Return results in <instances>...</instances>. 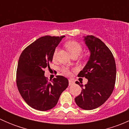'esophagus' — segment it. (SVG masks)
Masks as SVG:
<instances>
[{"label": "esophagus", "mask_w": 129, "mask_h": 129, "mask_svg": "<svg viewBox=\"0 0 129 129\" xmlns=\"http://www.w3.org/2000/svg\"><path fill=\"white\" fill-rule=\"evenodd\" d=\"M74 84V81L72 79H69V86H71V85H72L73 84Z\"/></svg>", "instance_id": "obj_1"}]
</instances>
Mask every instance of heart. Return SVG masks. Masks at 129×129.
Returning <instances> with one entry per match:
<instances>
[{
    "label": "heart",
    "mask_w": 129,
    "mask_h": 129,
    "mask_svg": "<svg viewBox=\"0 0 129 129\" xmlns=\"http://www.w3.org/2000/svg\"><path fill=\"white\" fill-rule=\"evenodd\" d=\"M65 47L67 48V50L69 51V52L72 54V56L74 55H79L82 51V46L80 43L75 40H70L67 42L65 44ZM57 53H58V49L56 48L54 50L53 53V58H56L57 56ZM60 71L62 74H65L66 75H69L71 74V71L67 67H62L60 69Z\"/></svg>",
    "instance_id": "heart-1"
}]
</instances>
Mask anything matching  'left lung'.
Returning <instances> with one entry per match:
<instances>
[{
	"instance_id": "8db88e82",
	"label": "left lung",
	"mask_w": 129,
	"mask_h": 129,
	"mask_svg": "<svg viewBox=\"0 0 129 129\" xmlns=\"http://www.w3.org/2000/svg\"><path fill=\"white\" fill-rule=\"evenodd\" d=\"M85 41L90 56L78 77H85L88 82L83 87L79 82H75L82 88V92L75 101L80 108L89 110L102 105L112 93L116 80V65L112 52L101 39L87 36Z\"/></svg>"
}]
</instances>
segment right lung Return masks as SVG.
Segmentation results:
<instances>
[{
    "instance_id": "add662e5",
    "label": "right lung",
    "mask_w": 129,
    "mask_h": 129,
    "mask_svg": "<svg viewBox=\"0 0 129 129\" xmlns=\"http://www.w3.org/2000/svg\"><path fill=\"white\" fill-rule=\"evenodd\" d=\"M64 37H40L27 46L19 57L17 89L25 102L36 110L46 111L54 108L68 87V80L62 75H57L51 82L44 76V69L50 67L54 50Z\"/></svg>"
}]
</instances>
